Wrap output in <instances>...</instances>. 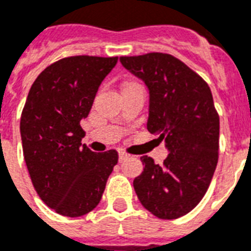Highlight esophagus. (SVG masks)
<instances>
[{
  "label": "esophagus",
  "mask_w": 251,
  "mask_h": 251,
  "mask_svg": "<svg viewBox=\"0 0 251 251\" xmlns=\"http://www.w3.org/2000/svg\"><path fill=\"white\" fill-rule=\"evenodd\" d=\"M129 158L130 154H127L125 151H120V152H118V159H120V162H124V160L129 159Z\"/></svg>",
  "instance_id": "34e87169"
}]
</instances>
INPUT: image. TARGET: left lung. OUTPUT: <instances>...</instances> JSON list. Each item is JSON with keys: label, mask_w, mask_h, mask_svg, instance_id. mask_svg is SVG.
I'll return each instance as SVG.
<instances>
[{"label": "left lung", "mask_w": 251, "mask_h": 251, "mask_svg": "<svg viewBox=\"0 0 251 251\" xmlns=\"http://www.w3.org/2000/svg\"><path fill=\"white\" fill-rule=\"evenodd\" d=\"M150 93L147 130L170 151L163 164L141 156L133 185L139 201L158 219L187 215L204 198L219 160L220 118L208 84L170 53L121 56Z\"/></svg>", "instance_id": "1"}]
</instances>
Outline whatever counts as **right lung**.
<instances>
[{
	"instance_id": "obj_1",
	"label": "right lung",
	"mask_w": 251,
	"mask_h": 251,
	"mask_svg": "<svg viewBox=\"0 0 251 251\" xmlns=\"http://www.w3.org/2000/svg\"><path fill=\"white\" fill-rule=\"evenodd\" d=\"M118 57L79 55L49 66L32 83L21 116V138L36 194L56 213L87 215L100 202L118 152H95L81 139L96 93Z\"/></svg>"
}]
</instances>
